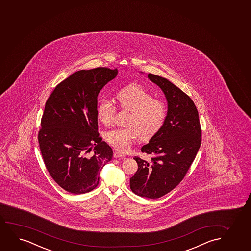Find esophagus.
I'll list each match as a JSON object with an SVG mask.
<instances>
[{"instance_id":"1","label":"esophagus","mask_w":251,"mask_h":251,"mask_svg":"<svg viewBox=\"0 0 251 251\" xmlns=\"http://www.w3.org/2000/svg\"><path fill=\"white\" fill-rule=\"evenodd\" d=\"M124 156H125V155L121 152L115 151L114 154H113V157L114 158H124Z\"/></svg>"}]
</instances>
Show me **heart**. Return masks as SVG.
<instances>
[{
  "label": "heart",
  "mask_w": 251,
  "mask_h": 251,
  "mask_svg": "<svg viewBox=\"0 0 251 251\" xmlns=\"http://www.w3.org/2000/svg\"><path fill=\"white\" fill-rule=\"evenodd\" d=\"M122 109L130 112L126 127H117L105 133L106 141L120 151H127L135 140L149 139L161 130L167 118V105L161 99L139 84L125 87L117 94ZM116 106L107 99H102L97 106V117L105 125L114 121Z\"/></svg>",
  "instance_id": "b5f03b06"
}]
</instances>
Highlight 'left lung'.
Listing matches in <instances>:
<instances>
[{"instance_id": "obj_1", "label": "left lung", "mask_w": 251, "mask_h": 251, "mask_svg": "<svg viewBox=\"0 0 251 251\" xmlns=\"http://www.w3.org/2000/svg\"><path fill=\"white\" fill-rule=\"evenodd\" d=\"M148 77L164 92L168 110L161 130L141 148L151 161L133 157L138 170L130 178V189L141 197L157 199L184 178L201 145V127L188 95L167 78L152 74Z\"/></svg>"}]
</instances>
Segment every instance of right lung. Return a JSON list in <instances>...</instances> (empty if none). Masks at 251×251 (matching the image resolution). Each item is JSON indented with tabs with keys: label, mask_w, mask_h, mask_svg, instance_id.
I'll return each instance as SVG.
<instances>
[{
	"label": "right lung",
	"mask_w": 251,
	"mask_h": 251,
	"mask_svg": "<svg viewBox=\"0 0 251 251\" xmlns=\"http://www.w3.org/2000/svg\"><path fill=\"white\" fill-rule=\"evenodd\" d=\"M118 69L80 70L56 85L46 102L38 133L41 155L53 180L80 195L99 183L112 150L98 133L97 96Z\"/></svg>",
	"instance_id": "right-lung-1"
}]
</instances>
